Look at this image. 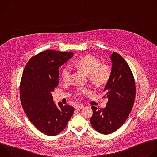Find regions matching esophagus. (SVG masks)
<instances>
[{
    "label": "esophagus",
    "instance_id": "esophagus-1",
    "mask_svg": "<svg viewBox=\"0 0 157 157\" xmlns=\"http://www.w3.org/2000/svg\"><path fill=\"white\" fill-rule=\"evenodd\" d=\"M83 107H84V105H81V104H79V105H77L76 106V110H80V109H82Z\"/></svg>",
    "mask_w": 157,
    "mask_h": 157
}]
</instances>
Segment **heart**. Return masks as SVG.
Segmentation results:
<instances>
[{
    "label": "heart",
    "mask_w": 157,
    "mask_h": 157,
    "mask_svg": "<svg viewBox=\"0 0 157 157\" xmlns=\"http://www.w3.org/2000/svg\"><path fill=\"white\" fill-rule=\"evenodd\" d=\"M74 66L85 74L88 75L89 80L96 87H102L107 84L111 77V70L107 64H101V62L97 57L87 55L76 59ZM71 70L68 66H65L61 70V76L63 81L67 82L70 79ZM86 89L78 91V95L85 93Z\"/></svg>",
    "instance_id": "heart-1"
}]
</instances>
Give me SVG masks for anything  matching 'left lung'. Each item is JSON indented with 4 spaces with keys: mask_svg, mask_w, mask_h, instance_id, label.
<instances>
[{
    "mask_svg": "<svg viewBox=\"0 0 157 157\" xmlns=\"http://www.w3.org/2000/svg\"><path fill=\"white\" fill-rule=\"evenodd\" d=\"M111 77L104 91L108 101L104 109L92 106L90 119L93 127L102 134H109L120 128L132 109L136 97V83L127 63L119 54L113 52Z\"/></svg>",
    "mask_w": 157,
    "mask_h": 157,
    "instance_id": "8db88e82",
    "label": "left lung"
}]
</instances>
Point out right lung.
I'll return each instance as SVG.
<instances>
[{"mask_svg":"<svg viewBox=\"0 0 157 157\" xmlns=\"http://www.w3.org/2000/svg\"><path fill=\"white\" fill-rule=\"evenodd\" d=\"M73 56L71 52H42L29 61L21 76L20 98L24 112L36 128L49 136L59 133L74 113L69 105L59 102L57 107L51 94L58 85L59 67Z\"/></svg>","mask_w":157,"mask_h":157,"instance_id":"obj_1","label":"right lung"}]
</instances>
